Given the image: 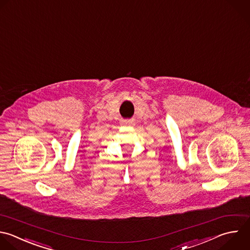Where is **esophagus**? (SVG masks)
Segmentation results:
<instances>
[{"instance_id": "34e87169", "label": "esophagus", "mask_w": 250, "mask_h": 250, "mask_svg": "<svg viewBox=\"0 0 250 250\" xmlns=\"http://www.w3.org/2000/svg\"><path fill=\"white\" fill-rule=\"evenodd\" d=\"M122 124L125 126H133V125H135V121L134 120H123Z\"/></svg>"}]
</instances>
